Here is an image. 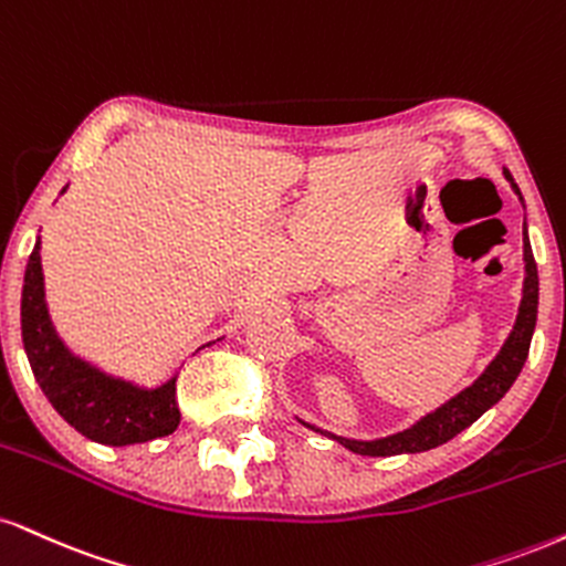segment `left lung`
<instances>
[{"instance_id":"left-lung-1","label":"left lung","mask_w":566,"mask_h":566,"mask_svg":"<svg viewBox=\"0 0 566 566\" xmlns=\"http://www.w3.org/2000/svg\"><path fill=\"white\" fill-rule=\"evenodd\" d=\"M503 176H506L509 184L516 195H520V187H516L512 174L503 168ZM524 263H527V279H524V295L520 305V316H516L514 332L509 335L506 345L499 353V358L488 366V371L474 382L467 387L464 392L455 395L453 400H448L446 406H440L438 411L430 413L413 424L411 430L390 434V438L382 440H348V438H332L343 442L345 448H350L353 453L360 455H398V453H421L430 451V448H438L442 442L455 438L461 430H467L469 424H474L482 413L488 411L490 406H495L506 395L509 387L514 385V379L520 377L524 360H527L530 353V339H533L535 318H537V269L533 250H530L527 234H524ZM311 427V424H308ZM316 430V427H311Z\"/></svg>"}]
</instances>
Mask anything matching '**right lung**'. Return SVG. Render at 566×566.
<instances>
[{
  "mask_svg": "<svg viewBox=\"0 0 566 566\" xmlns=\"http://www.w3.org/2000/svg\"><path fill=\"white\" fill-rule=\"evenodd\" d=\"M20 326L29 364L54 411L84 438L102 446H134L166 438L179 427L176 379L158 390H142L124 379H113L71 356L54 335L44 303V276L39 242L25 265Z\"/></svg>",
  "mask_w": 566,
  "mask_h": 566,
  "instance_id": "1",
  "label": "right lung"
}]
</instances>
